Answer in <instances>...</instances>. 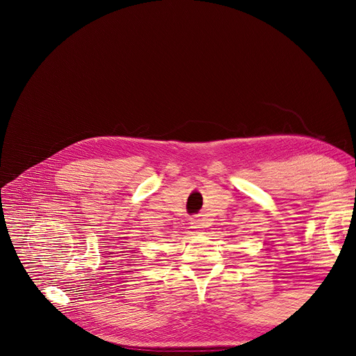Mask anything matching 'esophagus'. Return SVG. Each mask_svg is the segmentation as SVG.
Wrapping results in <instances>:
<instances>
[{
    "mask_svg": "<svg viewBox=\"0 0 356 356\" xmlns=\"http://www.w3.org/2000/svg\"><path fill=\"white\" fill-rule=\"evenodd\" d=\"M192 223H193V228H196L197 231H202V229L204 228V225H203V222H202L200 219H196V220H193Z\"/></svg>",
    "mask_w": 356,
    "mask_h": 356,
    "instance_id": "34e87169",
    "label": "esophagus"
}]
</instances>
